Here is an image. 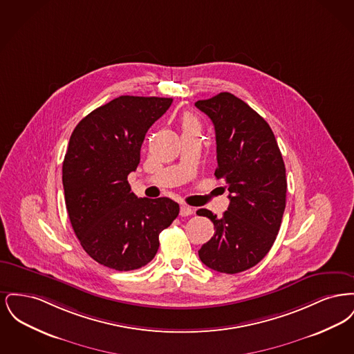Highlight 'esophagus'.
Here are the masks:
<instances>
[{"instance_id": "obj_1", "label": "esophagus", "mask_w": 354, "mask_h": 354, "mask_svg": "<svg viewBox=\"0 0 354 354\" xmlns=\"http://www.w3.org/2000/svg\"><path fill=\"white\" fill-rule=\"evenodd\" d=\"M194 214V208H191L189 205H180V216H189Z\"/></svg>"}]
</instances>
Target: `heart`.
Here are the masks:
<instances>
[{
    "mask_svg": "<svg viewBox=\"0 0 354 354\" xmlns=\"http://www.w3.org/2000/svg\"><path fill=\"white\" fill-rule=\"evenodd\" d=\"M182 127H183V131L201 130V123L192 114H185L183 119H182Z\"/></svg>",
    "mask_w": 354,
    "mask_h": 354,
    "instance_id": "heart-1",
    "label": "heart"
}]
</instances>
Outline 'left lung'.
<instances>
[{
  "mask_svg": "<svg viewBox=\"0 0 354 354\" xmlns=\"http://www.w3.org/2000/svg\"><path fill=\"white\" fill-rule=\"evenodd\" d=\"M195 106L215 126V176L230 191L221 218L196 211L215 227L199 257L208 268L234 274L254 267L276 240L286 209V165L270 124L245 102L220 93Z\"/></svg>",
  "mask_w": 354,
  "mask_h": 354,
  "instance_id": "obj_1",
  "label": "left lung"
}]
</instances>
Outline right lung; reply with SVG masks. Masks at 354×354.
<instances>
[{
	"label": "right lung",
	"instance_id": "add662e5",
	"mask_svg": "<svg viewBox=\"0 0 354 354\" xmlns=\"http://www.w3.org/2000/svg\"><path fill=\"white\" fill-rule=\"evenodd\" d=\"M172 98L122 95L74 129L62 165L68 219L86 253L115 270L145 267L159 234L179 215L169 198L138 199L127 176L138 167L146 133Z\"/></svg>",
	"mask_w": 354,
	"mask_h": 354
}]
</instances>
